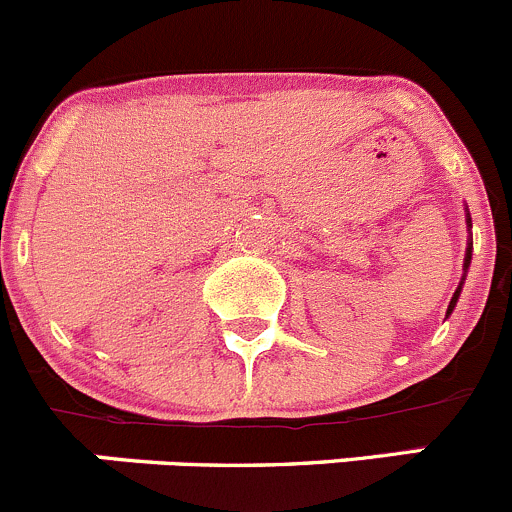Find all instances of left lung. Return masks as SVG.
Listing matches in <instances>:
<instances>
[{"label":"left lung","instance_id":"1","mask_svg":"<svg viewBox=\"0 0 512 512\" xmlns=\"http://www.w3.org/2000/svg\"><path fill=\"white\" fill-rule=\"evenodd\" d=\"M465 224H468V234H470V229H473V221H470V211H468V206H465ZM470 258H473V236H470V239H468V246H465V258H463V278H460L458 288H455L453 298H450V303H448V313H445V316H450V313H453V308H455V303H458V298H460V291H463L465 276H468Z\"/></svg>","mask_w":512,"mask_h":512}]
</instances>
